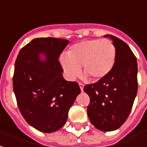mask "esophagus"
Instances as JSON below:
<instances>
[{"instance_id": "1", "label": "esophagus", "mask_w": 147, "mask_h": 147, "mask_svg": "<svg viewBox=\"0 0 147 147\" xmlns=\"http://www.w3.org/2000/svg\"><path fill=\"white\" fill-rule=\"evenodd\" d=\"M79 86H80V89H81V90H82V91H83L84 85L82 83H81V82H79Z\"/></svg>"}]
</instances>
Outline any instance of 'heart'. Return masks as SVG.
<instances>
[{
	"label": "heart",
	"mask_w": 147,
	"mask_h": 147,
	"mask_svg": "<svg viewBox=\"0 0 147 147\" xmlns=\"http://www.w3.org/2000/svg\"><path fill=\"white\" fill-rule=\"evenodd\" d=\"M116 61V48L109 39H93L72 45L66 57L60 58L64 72L69 79L82 73L91 80L98 81L109 75Z\"/></svg>",
	"instance_id": "obj_1"
}]
</instances>
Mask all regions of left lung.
Returning a JSON list of instances; mask_svg holds the SVG:
<instances>
[{
    "mask_svg": "<svg viewBox=\"0 0 147 147\" xmlns=\"http://www.w3.org/2000/svg\"><path fill=\"white\" fill-rule=\"evenodd\" d=\"M104 37L111 39L116 48L114 69L105 78L85 86L84 91L90 99L87 107L90 121L106 132L118 129L131 111L137 95L138 65L128 45L110 34Z\"/></svg>",
    "mask_w": 147,
    "mask_h": 147,
    "instance_id": "left-lung-1",
    "label": "left lung"
}]
</instances>
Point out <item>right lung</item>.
Here are the masks:
<instances>
[{
    "instance_id": "1",
    "label": "right lung",
    "mask_w": 147,
    "mask_h": 147,
    "mask_svg": "<svg viewBox=\"0 0 147 147\" xmlns=\"http://www.w3.org/2000/svg\"><path fill=\"white\" fill-rule=\"evenodd\" d=\"M68 44L61 38H35L21 49L15 61L13 85L18 108L25 121L43 133L65 124L81 93L78 83L62 76L58 58Z\"/></svg>"
}]
</instances>
